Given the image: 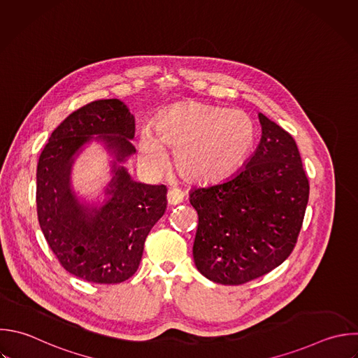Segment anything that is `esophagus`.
I'll return each mask as SVG.
<instances>
[{"label": "esophagus", "mask_w": 358, "mask_h": 358, "mask_svg": "<svg viewBox=\"0 0 358 358\" xmlns=\"http://www.w3.org/2000/svg\"><path fill=\"white\" fill-rule=\"evenodd\" d=\"M183 193L179 190V189H172L168 192L166 194V200H168V204L169 206H178L183 201Z\"/></svg>", "instance_id": "esophagus-1"}]
</instances>
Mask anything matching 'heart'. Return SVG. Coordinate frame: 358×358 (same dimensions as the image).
Instances as JSON below:
<instances>
[{
	"instance_id": "1",
	"label": "heart",
	"mask_w": 358,
	"mask_h": 358,
	"mask_svg": "<svg viewBox=\"0 0 358 358\" xmlns=\"http://www.w3.org/2000/svg\"><path fill=\"white\" fill-rule=\"evenodd\" d=\"M255 143V124L241 109H225L197 101L171 106L158 116L154 131L140 136V157L159 172L173 150L176 172L190 183H213L234 173Z\"/></svg>"
}]
</instances>
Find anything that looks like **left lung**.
I'll return each instance as SVG.
<instances>
[{
	"mask_svg": "<svg viewBox=\"0 0 358 358\" xmlns=\"http://www.w3.org/2000/svg\"><path fill=\"white\" fill-rule=\"evenodd\" d=\"M262 137L243 166L224 182L190 192L199 214L197 270L239 285L280 266L296 242L309 183L294 138L259 113Z\"/></svg>",
	"mask_w": 358,
	"mask_h": 358,
	"instance_id": "1",
	"label": "left lung"
}]
</instances>
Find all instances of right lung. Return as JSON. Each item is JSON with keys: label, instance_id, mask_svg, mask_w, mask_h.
<instances>
[{"label": "right lung", "instance_id": "obj_1", "mask_svg": "<svg viewBox=\"0 0 358 358\" xmlns=\"http://www.w3.org/2000/svg\"><path fill=\"white\" fill-rule=\"evenodd\" d=\"M134 116L120 99L95 101L71 113L50 136L36 171L42 232L76 277L116 284L138 268L144 242L166 210V187L136 182L124 166L136 154ZM110 157L113 178L95 197L72 185L76 158L91 143Z\"/></svg>", "mask_w": 358, "mask_h": 358}]
</instances>
